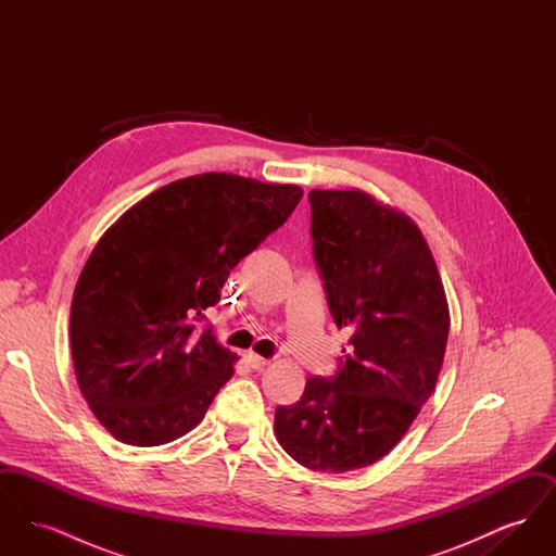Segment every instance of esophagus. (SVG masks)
<instances>
[{
	"label": "esophagus",
	"instance_id": "1",
	"mask_svg": "<svg viewBox=\"0 0 556 556\" xmlns=\"http://www.w3.org/2000/svg\"><path fill=\"white\" fill-rule=\"evenodd\" d=\"M245 363H248L252 369L261 370L265 369L266 365H268L270 361H266L263 356H258V354L250 352V354H245Z\"/></svg>",
	"mask_w": 556,
	"mask_h": 556
}]
</instances>
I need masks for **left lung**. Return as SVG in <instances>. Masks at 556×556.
<instances>
[{
	"instance_id": "1",
	"label": "left lung",
	"mask_w": 556,
	"mask_h": 556,
	"mask_svg": "<svg viewBox=\"0 0 556 556\" xmlns=\"http://www.w3.org/2000/svg\"><path fill=\"white\" fill-rule=\"evenodd\" d=\"M313 254L348 340L338 372L275 410L281 448L344 473L396 446L435 390L448 342L444 286L421 229L361 189H313Z\"/></svg>"
}]
</instances>
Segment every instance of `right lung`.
<instances>
[{
    "label": "right lung",
    "instance_id": "add662e5",
    "mask_svg": "<svg viewBox=\"0 0 556 556\" xmlns=\"http://www.w3.org/2000/svg\"><path fill=\"white\" fill-rule=\"evenodd\" d=\"M302 193L193 175L137 202L98 241L73 295L71 350L80 394L118 442L168 444L204 419L238 356L193 320Z\"/></svg>",
    "mask_w": 556,
    "mask_h": 556
}]
</instances>
